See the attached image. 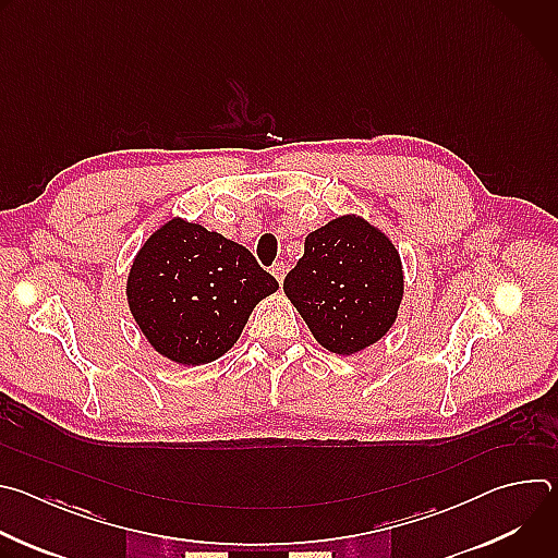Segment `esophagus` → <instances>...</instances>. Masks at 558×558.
<instances>
[{
  "label": "esophagus",
  "instance_id": "34e87169",
  "mask_svg": "<svg viewBox=\"0 0 558 558\" xmlns=\"http://www.w3.org/2000/svg\"><path fill=\"white\" fill-rule=\"evenodd\" d=\"M271 274H274V278L282 284V280H284V276H287V265H284V263H276V265L271 267Z\"/></svg>",
  "mask_w": 558,
  "mask_h": 558
}]
</instances>
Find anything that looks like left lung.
<instances>
[{"mask_svg": "<svg viewBox=\"0 0 558 558\" xmlns=\"http://www.w3.org/2000/svg\"><path fill=\"white\" fill-rule=\"evenodd\" d=\"M282 289L317 342L353 355L381 340L400 311V252L362 216H338L306 235Z\"/></svg>", "mask_w": 558, "mask_h": 558, "instance_id": "left-lung-1", "label": "left lung"}]
</instances>
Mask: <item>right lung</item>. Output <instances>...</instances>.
<instances>
[{"label":"right lung","mask_w":558,"mask_h":558,"mask_svg":"<svg viewBox=\"0 0 558 558\" xmlns=\"http://www.w3.org/2000/svg\"><path fill=\"white\" fill-rule=\"evenodd\" d=\"M278 282L250 250L203 225L172 218L138 250L128 276L134 323L163 357L198 366L241 338Z\"/></svg>","instance_id":"add662e5"}]
</instances>
